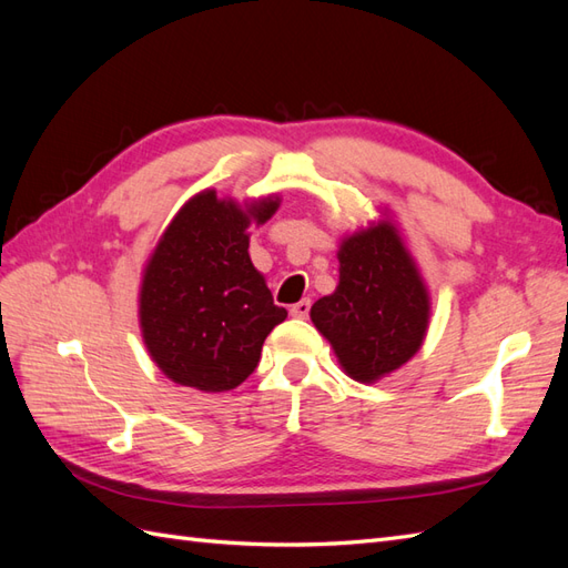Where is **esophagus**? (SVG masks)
<instances>
[{"label":"esophagus","mask_w":568,"mask_h":568,"mask_svg":"<svg viewBox=\"0 0 568 568\" xmlns=\"http://www.w3.org/2000/svg\"><path fill=\"white\" fill-rule=\"evenodd\" d=\"M310 310H312V302L310 300H300V302L293 304V307H290V314H293L295 318H307Z\"/></svg>","instance_id":"1"}]
</instances>
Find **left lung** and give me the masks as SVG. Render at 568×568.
I'll list each match as a JSON object with an SVG mask.
<instances>
[{
  "label": "left lung",
  "instance_id": "1",
  "mask_svg": "<svg viewBox=\"0 0 568 568\" xmlns=\"http://www.w3.org/2000/svg\"><path fill=\"white\" fill-rule=\"evenodd\" d=\"M336 293L314 302L312 322L355 382H376L423 345L429 297L394 225L355 232L341 244Z\"/></svg>",
  "mask_w": 568,
  "mask_h": 568
}]
</instances>
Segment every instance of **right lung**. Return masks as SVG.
I'll list each match as a JSON object with an SVG mask.
<instances>
[{"label": "right lung", "instance_id": "add662e5", "mask_svg": "<svg viewBox=\"0 0 568 568\" xmlns=\"http://www.w3.org/2000/svg\"><path fill=\"white\" fill-rule=\"evenodd\" d=\"M278 199L242 211L235 201L201 192L174 215L145 266L141 331L168 379L206 394L250 376L268 333L285 322L250 258L246 227L266 223Z\"/></svg>", "mask_w": 568, "mask_h": 568}]
</instances>
